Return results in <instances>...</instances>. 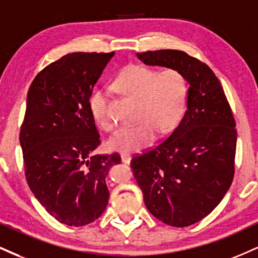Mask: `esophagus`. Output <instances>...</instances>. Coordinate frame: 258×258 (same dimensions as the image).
<instances>
[{
	"label": "esophagus",
	"mask_w": 258,
	"mask_h": 258,
	"mask_svg": "<svg viewBox=\"0 0 258 258\" xmlns=\"http://www.w3.org/2000/svg\"><path fill=\"white\" fill-rule=\"evenodd\" d=\"M121 161H122L123 163H130V161H131V155L122 153L121 154Z\"/></svg>",
	"instance_id": "obj_1"
}]
</instances>
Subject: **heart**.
<instances>
[{"label":"heart","instance_id":"heart-1","mask_svg":"<svg viewBox=\"0 0 258 258\" xmlns=\"http://www.w3.org/2000/svg\"><path fill=\"white\" fill-rule=\"evenodd\" d=\"M123 94L137 98V120L141 122L121 128L109 139V148L119 153H136L154 141L156 131H172L184 114L187 82L180 71L166 68L157 72L142 64H130L115 80ZM108 94L96 90L89 98V110L101 128L111 131L114 122L108 114Z\"/></svg>","mask_w":258,"mask_h":258}]
</instances>
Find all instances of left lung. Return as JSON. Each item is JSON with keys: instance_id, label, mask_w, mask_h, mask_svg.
<instances>
[{"instance_id": "8db88e82", "label": "left lung", "mask_w": 258, "mask_h": 258, "mask_svg": "<svg viewBox=\"0 0 258 258\" xmlns=\"http://www.w3.org/2000/svg\"><path fill=\"white\" fill-rule=\"evenodd\" d=\"M137 56L149 66L175 68L190 85L187 109L176 128L131 160L149 212L167 225L186 227L209 215L233 181V113L218 77L204 62L172 49Z\"/></svg>"}]
</instances>
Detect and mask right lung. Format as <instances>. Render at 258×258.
Returning a JSON list of instances; mask_svg holds the SVG:
<instances>
[{"mask_svg":"<svg viewBox=\"0 0 258 258\" xmlns=\"http://www.w3.org/2000/svg\"><path fill=\"white\" fill-rule=\"evenodd\" d=\"M111 52H72L48 64L29 89L20 130L25 176L52 218L88 225L103 214L105 184L120 155H95L101 144L89 98Z\"/></svg>","mask_w":258,"mask_h":258,"instance_id":"add662e5","label":"right lung"}]
</instances>
